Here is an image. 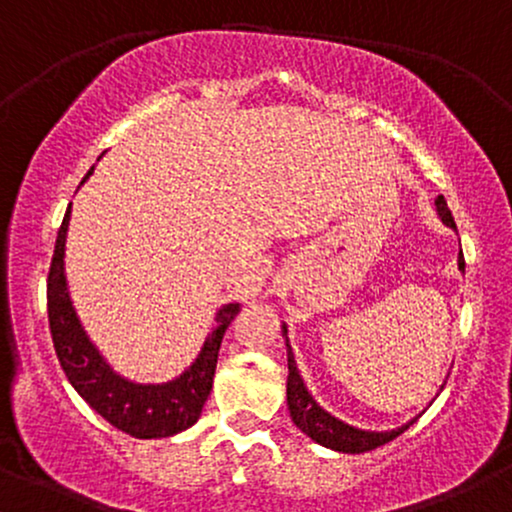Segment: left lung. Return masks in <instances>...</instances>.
I'll return each instance as SVG.
<instances>
[{
  "label": "left lung",
  "instance_id": "left-lung-1",
  "mask_svg": "<svg viewBox=\"0 0 512 512\" xmlns=\"http://www.w3.org/2000/svg\"><path fill=\"white\" fill-rule=\"evenodd\" d=\"M434 205H436V214H439V219L443 221V224L451 226V229L455 231L453 214H451V209H448L446 200H443V195L436 197ZM458 269L460 272H465L463 250H460V255H458ZM281 334H283V338H286V348H288L286 400H288V410H291V420L295 427L300 429V432L310 436V439L319 443V446L331 448V451H338V453L372 451V448L384 446V443H389L396 439V436L403 434L405 429H408L410 424H415L417 417L424 412L422 410L420 415L412 417V420L405 422L403 427L389 429V432H367V429H357V427H353V424H346L343 420H338V417L331 415V412H326L322 405L312 398V393L307 391L305 381L298 372V365H295L291 343H288V326L286 324H281ZM439 391H443V384Z\"/></svg>",
  "mask_w": 512,
  "mask_h": 512
}]
</instances>
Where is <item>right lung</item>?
<instances>
[{
    "mask_svg": "<svg viewBox=\"0 0 512 512\" xmlns=\"http://www.w3.org/2000/svg\"><path fill=\"white\" fill-rule=\"evenodd\" d=\"M92 171L95 166L85 174L80 186L88 181ZM69 221L71 205L61 221L47 276L49 331H52L54 350H57L66 379L97 415H102L109 424L135 439H164V436H174L193 427L200 420L202 405L212 391L221 338L233 317L238 315L240 305L229 303L219 307L214 315V329L207 334L193 365L183 369L176 379L164 381V384H138V381L121 377L85 334L76 307H73L64 272Z\"/></svg>",
    "mask_w": 512,
    "mask_h": 512,
    "instance_id": "1",
    "label": "right lung"
}]
</instances>
